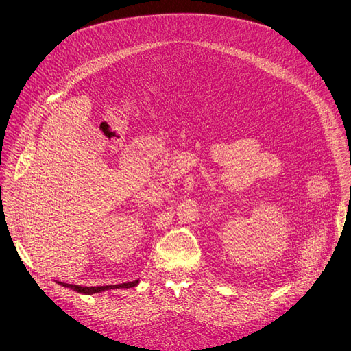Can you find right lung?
Wrapping results in <instances>:
<instances>
[{"label":"right lung","instance_id":"1","mask_svg":"<svg viewBox=\"0 0 351 351\" xmlns=\"http://www.w3.org/2000/svg\"><path fill=\"white\" fill-rule=\"evenodd\" d=\"M60 285L65 286V287H69L72 290H75L78 293H82V294H94V293H101V291H105V290H109V289H128V287H134L139 283V280H134V282H128V283H121V285H109V286H95V287H86V286H77V285H66V283H62V282H58Z\"/></svg>","mask_w":351,"mask_h":351}]
</instances>
